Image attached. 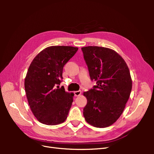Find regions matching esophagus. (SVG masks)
Listing matches in <instances>:
<instances>
[{
	"label": "esophagus",
	"instance_id": "34e87169",
	"mask_svg": "<svg viewBox=\"0 0 154 154\" xmlns=\"http://www.w3.org/2000/svg\"><path fill=\"white\" fill-rule=\"evenodd\" d=\"M81 93H82L81 91H77L74 92V96H80L81 94Z\"/></svg>",
	"mask_w": 154,
	"mask_h": 154
}]
</instances>
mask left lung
I'll use <instances>...</instances> for the list:
<instances>
[{
  "label": "left lung",
  "instance_id": "left-lung-1",
  "mask_svg": "<svg viewBox=\"0 0 154 154\" xmlns=\"http://www.w3.org/2000/svg\"><path fill=\"white\" fill-rule=\"evenodd\" d=\"M91 80L96 85L83 93L86 122L97 128L109 127L122 115L132 82L125 60L115 51L98 46L82 48Z\"/></svg>",
  "mask_w": 154,
  "mask_h": 154
}]
</instances>
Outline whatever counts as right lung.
<instances>
[{
  "mask_svg": "<svg viewBox=\"0 0 154 154\" xmlns=\"http://www.w3.org/2000/svg\"><path fill=\"white\" fill-rule=\"evenodd\" d=\"M71 46H51L32 60L24 82L29 105L42 123L55 125L65 122L73 101V93L66 92L62 82L63 66L77 52Z\"/></svg>",
  "mask_w": 154,
  "mask_h": 154,
  "instance_id": "1",
  "label": "right lung"
}]
</instances>
